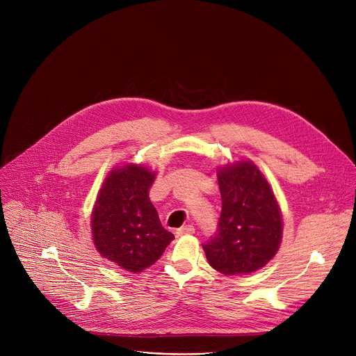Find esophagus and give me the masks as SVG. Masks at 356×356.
<instances>
[{
  "label": "esophagus",
  "instance_id": "1",
  "mask_svg": "<svg viewBox=\"0 0 356 356\" xmlns=\"http://www.w3.org/2000/svg\"><path fill=\"white\" fill-rule=\"evenodd\" d=\"M177 235H190V234H194V227L193 225H184L181 228H179L176 231Z\"/></svg>",
  "mask_w": 356,
  "mask_h": 356
}]
</instances>
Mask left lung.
Returning <instances> with one entry per match:
<instances>
[{"label": "left lung", "mask_w": 356, "mask_h": 356, "mask_svg": "<svg viewBox=\"0 0 356 356\" xmlns=\"http://www.w3.org/2000/svg\"><path fill=\"white\" fill-rule=\"evenodd\" d=\"M222 209L214 236L202 249L222 275H248L264 268L282 241V216L275 194L250 162H236L218 172Z\"/></svg>", "instance_id": "obj_1"}]
</instances>
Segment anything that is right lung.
I'll return each mask as SVG.
<instances>
[{
	"mask_svg": "<svg viewBox=\"0 0 356 356\" xmlns=\"http://www.w3.org/2000/svg\"><path fill=\"white\" fill-rule=\"evenodd\" d=\"M155 173L143 166L114 169L92 211V239L106 259L138 273L154 265L175 235L166 231L149 200Z\"/></svg>",
	"mask_w": 356,
	"mask_h": 356,
	"instance_id": "right-lung-1",
	"label": "right lung"
}]
</instances>
